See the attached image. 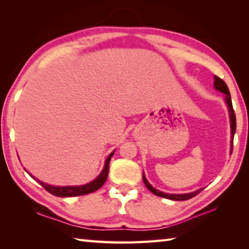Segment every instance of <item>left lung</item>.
Masks as SVG:
<instances>
[{"label":"left lung","mask_w":249,"mask_h":249,"mask_svg":"<svg viewBox=\"0 0 249 249\" xmlns=\"http://www.w3.org/2000/svg\"><path fill=\"white\" fill-rule=\"evenodd\" d=\"M214 87L216 89H218L221 93L226 94V103L228 105V108H229V115H230V121H231V134H232V141H231V153H232V149H233V137L235 134V129H236V120H235V113H234V110L233 107H232V102H231V95L229 92V89L227 87L226 82L223 80V79H220L219 77L215 76V82H214ZM143 182L145 184L146 188L150 190L151 193H153L154 195L158 196V197H162V198H166V199H170V200H176V201H184V200H188L190 198L195 197V196H197L201 190L198 189L196 190L194 193H189V194H183V195H171V194H165L162 192H160V190L155 189L154 187L152 186V185L147 182V179L145 178L144 174H143Z\"/></svg>","instance_id":"obj_1"}]
</instances>
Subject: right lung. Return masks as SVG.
I'll list each match as a JSON object with an SVG mask.
<instances>
[{"mask_svg":"<svg viewBox=\"0 0 249 249\" xmlns=\"http://www.w3.org/2000/svg\"><path fill=\"white\" fill-rule=\"evenodd\" d=\"M114 152L111 153V154L108 156L107 160H106L105 167L103 169L102 173L99 174L97 178H95L93 182L82 185V186H64V187H60V186H51V185H48L46 183H43L37 179V182H39V184L43 186L47 192L56 196V197H76V196H83V195H88L96 192L97 189L103 186L105 184L106 179H107L108 177V172H109V162L111 157L113 156ZM31 176V174H30ZM32 177V176H31ZM34 179H36L34 177H32Z\"/></svg>","mask_w":249,"mask_h":249,"instance_id":"add662e5","label":"right lung"}]
</instances>
